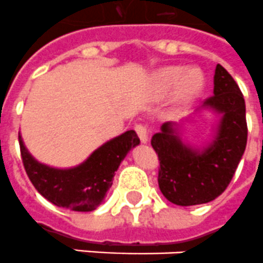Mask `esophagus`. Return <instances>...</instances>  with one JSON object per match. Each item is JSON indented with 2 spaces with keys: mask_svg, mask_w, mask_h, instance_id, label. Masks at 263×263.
Masks as SVG:
<instances>
[{
  "mask_svg": "<svg viewBox=\"0 0 263 263\" xmlns=\"http://www.w3.org/2000/svg\"><path fill=\"white\" fill-rule=\"evenodd\" d=\"M135 131L136 134H138L139 139H140V142L142 143L148 142V131H147V128H145L144 124H136Z\"/></svg>",
  "mask_w": 263,
  "mask_h": 263,
  "instance_id": "1",
  "label": "esophagus"
}]
</instances>
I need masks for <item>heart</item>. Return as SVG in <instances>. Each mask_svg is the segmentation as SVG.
Returning <instances> with one entry per match:
<instances>
[{
  "mask_svg": "<svg viewBox=\"0 0 263 263\" xmlns=\"http://www.w3.org/2000/svg\"><path fill=\"white\" fill-rule=\"evenodd\" d=\"M154 83L160 93H167L178 85L176 99L180 103H189L202 90L203 74L199 69L186 70L183 67H165L156 72Z\"/></svg>",
  "mask_w": 263,
  "mask_h": 263,
  "instance_id": "b5f03b06",
  "label": "heart"
}]
</instances>
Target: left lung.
I'll return each mask as SVG.
<instances>
[{
	"label": "left lung",
	"mask_w": 263,
	"mask_h": 263,
	"mask_svg": "<svg viewBox=\"0 0 263 263\" xmlns=\"http://www.w3.org/2000/svg\"><path fill=\"white\" fill-rule=\"evenodd\" d=\"M204 108L222 115L213 142L196 149L186 145L167 121L151 139L158 154L159 189L178 206H195L214 200L233 179L248 143L243 95L231 74L220 64L214 74V95Z\"/></svg>",
	"instance_id": "1"
}]
</instances>
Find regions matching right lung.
I'll return each mask as SVG.
<instances>
[{
	"label": "right lung",
	"mask_w": 263,
	"mask_h": 263,
	"mask_svg": "<svg viewBox=\"0 0 263 263\" xmlns=\"http://www.w3.org/2000/svg\"><path fill=\"white\" fill-rule=\"evenodd\" d=\"M24 167L30 182L45 199L73 211H92L104 202L115 171L129 149L140 143L134 129L112 139L81 163L68 170L41 164L30 155L18 134Z\"/></svg>",
	"instance_id": "1"
}]
</instances>
